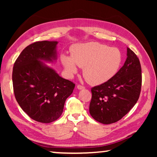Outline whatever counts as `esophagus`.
I'll list each match as a JSON object with an SVG mask.
<instances>
[{"label":"esophagus","mask_w":157,"mask_h":157,"mask_svg":"<svg viewBox=\"0 0 157 157\" xmlns=\"http://www.w3.org/2000/svg\"><path fill=\"white\" fill-rule=\"evenodd\" d=\"M77 88H78V89L79 90H81V89H84V86H82V85H78V86H77Z\"/></svg>","instance_id":"obj_1"}]
</instances>
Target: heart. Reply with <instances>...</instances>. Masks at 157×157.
<instances>
[{
	"label": "heart",
	"instance_id": "1",
	"mask_svg": "<svg viewBox=\"0 0 157 157\" xmlns=\"http://www.w3.org/2000/svg\"><path fill=\"white\" fill-rule=\"evenodd\" d=\"M61 61L69 78L83 68V75L92 85L105 83L113 78L120 68L122 55L116 48H109L98 42H88L73 46L71 57L63 55Z\"/></svg>",
	"mask_w": 157,
	"mask_h": 157
}]
</instances>
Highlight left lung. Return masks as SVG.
I'll return each mask as SVG.
<instances>
[{
    "label": "left lung",
    "instance_id": "left-lung-1",
    "mask_svg": "<svg viewBox=\"0 0 157 157\" xmlns=\"http://www.w3.org/2000/svg\"><path fill=\"white\" fill-rule=\"evenodd\" d=\"M127 57L113 78L91 89L89 112L100 123L108 124L121 120L139 98L142 83L140 61L129 48Z\"/></svg>",
    "mask_w": 157,
    "mask_h": 157
}]
</instances>
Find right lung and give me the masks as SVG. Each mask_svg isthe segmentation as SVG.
<instances>
[{"mask_svg": "<svg viewBox=\"0 0 157 157\" xmlns=\"http://www.w3.org/2000/svg\"><path fill=\"white\" fill-rule=\"evenodd\" d=\"M57 44L56 41H43L29 45L13 67L16 100L32 119L42 123H52L59 118L66 100L75 86L44 62L57 59Z\"/></svg>", "mask_w": 157, "mask_h": 157, "instance_id": "obj_1", "label": "right lung"}]
</instances>
